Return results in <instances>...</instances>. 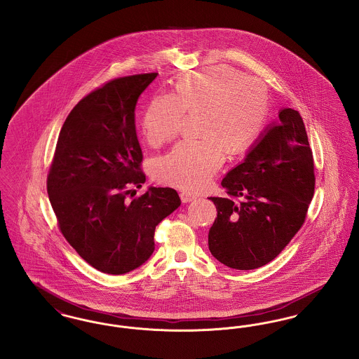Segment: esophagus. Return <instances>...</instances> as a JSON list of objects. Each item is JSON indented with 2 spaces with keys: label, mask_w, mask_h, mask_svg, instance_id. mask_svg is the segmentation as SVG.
<instances>
[{
  "label": "esophagus",
  "mask_w": 359,
  "mask_h": 359,
  "mask_svg": "<svg viewBox=\"0 0 359 359\" xmlns=\"http://www.w3.org/2000/svg\"><path fill=\"white\" fill-rule=\"evenodd\" d=\"M180 199H182L183 203H188V202L195 201L196 196H195V195H191V194H188V192H182V194H180Z\"/></svg>",
  "instance_id": "1"
}]
</instances>
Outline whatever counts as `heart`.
<instances>
[{"mask_svg": "<svg viewBox=\"0 0 359 359\" xmlns=\"http://www.w3.org/2000/svg\"><path fill=\"white\" fill-rule=\"evenodd\" d=\"M268 111L262 85L234 69L214 67L180 75L173 94L154 97L141 116V132L151 145L176 136L187 114L201 113L198 137L175 145L154 165L158 182L201 191L224 158L245 152L259 136Z\"/></svg>", "mask_w": 359, "mask_h": 359, "instance_id": "obj_1", "label": "heart"}]
</instances>
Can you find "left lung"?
Wrapping results in <instances>:
<instances>
[{
  "mask_svg": "<svg viewBox=\"0 0 359 359\" xmlns=\"http://www.w3.org/2000/svg\"><path fill=\"white\" fill-rule=\"evenodd\" d=\"M222 187L229 198H208L218 211L208 231L211 255L238 271L266 265L300 230L313 196V158L299 111L281 109Z\"/></svg>",
  "mask_w": 359,
  "mask_h": 359,
  "instance_id": "left-lung-1",
  "label": "left lung"
}]
</instances>
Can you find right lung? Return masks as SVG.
<instances>
[{"mask_svg": "<svg viewBox=\"0 0 359 359\" xmlns=\"http://www.w3.org/2000/svg\"><path fill=\"white\" fill-rule=\"evenodd\" d=\"M156 72L114 79L90 93L65 121L47 180L60 231L76 253L100 272L123 274L154 250L156 226L179 205L170 187L145 183L135 125L137 101Z\"/></svg>", "mask_w": 359, "mask_h": 359, "instance_id": "add662e5", "label": "right lung"}]
</instances>
